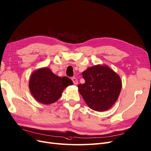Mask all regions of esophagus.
<instances>
[{"label": "esophagus", "mask_w": 151, "mask_h": 151, "mask_svg": "<svg viewBox=\"0 0 151 151\" xmlns=\"http://www.w3.org/2000/svg\"><path fill=\"white\" fill-rule=\"evenodd\" d=\"M71 80H72L73 82V83H74L75 85H78V80L76 78L73 77L72 78H71Z\"/></svg>", "instance_id": "1"}]
</instances>
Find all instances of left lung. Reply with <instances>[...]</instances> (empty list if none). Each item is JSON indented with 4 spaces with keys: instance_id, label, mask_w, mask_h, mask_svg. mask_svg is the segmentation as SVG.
<instances>
[{
    "instance_id": "left-lung-1",
    "label": "left lung",
    "mask_w": 151,
    "mask_h": 151,
    "mask_svg": "<svg viewBox=\"0 0 151 151\" xmlns=\"http://www.w3.org/2000/svg\"><path fill=\"white\" fill-rule=\"evenodd\" d=\"M82 74L85 83L78 87L88 106L96 111L112 107L121 90L119 76L108 66L100 65L90 67Z\"/></svg>"
}]
</instances>
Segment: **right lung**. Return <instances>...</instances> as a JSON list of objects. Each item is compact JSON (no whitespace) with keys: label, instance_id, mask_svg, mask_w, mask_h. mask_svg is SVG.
Returning a JSON list of instances; mask_svg holds the SVG:
<instances>
[{"label":"right lung","instance_id":"obj_1","mask_svg":"<svg viewBox=\"0 0 151 151\" xmlns=\"http://www.w3.org/2000/svg\"><path fill=\"white\" fill-rule=\"evenodd\" d=\"M71 85L73 81L69 78L58 76L45 67L33 73L29 86L33 98L37 101L50 104L58 100L65 88Z\"/></svg>","mask_w":151,"mask_h":151}]
</instances>
